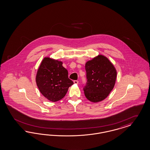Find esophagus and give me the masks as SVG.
Segmentation results:
<instances>
[{
    "label": "esophagus",
    "mask_w": 150,
    "mask_h": 150,
    "mask_svg": "<svg viewBox=\"0 0 150 150\" xmlns=\"http://www.w3.org/2000/svg\"><path fill=\"white\" fill-rule=\"evenodd\" d=\"M74 83H75V84H78L79 81H78V80H74Z\"/></svg>",
    "instance_id": "34e87169"
}]
</instances>
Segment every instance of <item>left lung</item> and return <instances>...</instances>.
I'll return each mask as SVG.
<instances>
[{"label":"left lung","instance_id":"8db88e82","mask_svg":"<svg viewBox=\"0 0 150 150\" xmlns=\"http://www.w3.org/2000/svg\"><path fill=\"white\" fill-rule=\"evenodd\" d=\"M86 83L83 86L86 98L93 103L106 98L113 89L117 72L112 64L103 55H98L85 64Z\"/></svg>","mask_w":150,"mask_h":150}]
</instances>
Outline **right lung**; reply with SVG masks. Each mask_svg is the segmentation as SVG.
Returning <instances> with one entry per match:
<instances>
[{
	"instance_id": "add662e5",
	"label": "right lung",
	"mask_w": 150,
	"mask_h": 150,
	"mask_svg": "<svg viewBox=\"0 0 150 150\" xmlns=\"http://www.w3.org/2000/svg\"><path fill=\"white\" fill-rule=\"evenodd\" d=\"M36 83L42 95L52 102L62 99L74 84L62 62L49 57L42 60L36 74Z\"/></svg>"
}]
</instances>
